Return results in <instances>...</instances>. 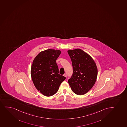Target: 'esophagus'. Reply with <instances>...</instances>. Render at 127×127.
<instances>
[{
	"label": "esophagus",
	"mask_w": 127,
	"mask_h": 127,
	"mask_svg": "<svg viewBox=\"0 0 127 127\" xmlns=\"http://www.w3.org/2000/svg\"><path fill=\"white\" fill-rule=\"evenodd\" d=\"M63 76H64V77H67V74H66V73H64Z\"/></svg>",
	"instance_id": "34e87169"
}]
</instances>
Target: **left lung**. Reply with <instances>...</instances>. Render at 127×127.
<instances>
[{
  "instance_id": "8db88e82",
  "label": "left lung",
  "mask_w": 127,
  "mask_h": 127,
  "mask_svg": "<svg viewBox=\"0 0 127 127\" xmlns=\"http://www.w3.org/2000/svg\"><path fill=\"white\" fill-rule=\"evenodd\" d=\"M71 60L73 73L68 82L72 91L83 95L91 89L95 83L97 69L95 63L89 55L80 49L68 50Z\"/></svg>"
}]
</instances>
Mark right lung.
Wrapping results in <instances>:
<instances>
[{"label":"right lung","mask_w":127,"mask_h":127,"mask_svg":"<svg viewBox=\"0 0 127 127\" xmlns=\"http://www.w3.org/2000/svg\"><path fill=\"white\" fill-rule=\"evenodd\" d=\"M61 53L49 49L40 52L33 60L31 75L34 86L44 95L51 96L57 93L65 77L59 74L56 60Z\"/></svg>","instance_id":"1"}]
</instances>
